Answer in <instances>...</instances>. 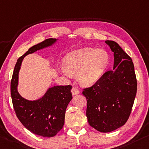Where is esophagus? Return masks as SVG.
<instances>
[{
	"label": "esophagus",
	"instance_id": "obj_1",
	"mask_svg": "<svg viewBox=\"0 0 149 149\" xmlns=\"http://www.w3.org/2000/svg\"><path fill=\"white\" fill-rule=\"evenodd\" d=\"M72 95H77V94H78V93H79V89H77V88H76V87H72Z\"/></svg>",
	"mask_w": 149,
	"mask_h": 149
}]
</instances>
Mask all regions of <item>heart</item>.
<instances>
[{
  "instance_id": "b5f03b06",
  "label": "heart",
  "mask_w": 149,
  "mask_h": 149,
  "mask_svg": "<svg viewBox=\"0 0 149 149\" xmlns=\"http://www.w3.org/2000/svg\"><path fill=\"white\" fill-rule=\"evenodd\" d=\"M109 62V56L103 49L91 48L73 51L65 56L63 62L65 75L77 74L80 84L85 86L95 84L102 76Z\"/></svg>"
}]
</instances>
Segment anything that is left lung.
I'll list each match as a JSON object with an SVG mask.
<instances>
[{
	"label": "left lung",
	"instance_id": "1",
	"mask_svg": "<svg viewBox=\"0 0 149 149\" xmlns=\"http://www.w3.org/2000/svg\"><path fill=\"white\" fill-rule=\"evenodd\" d=\"M114 52L113 70L82 93L87 99L86 116L89 125L108 133L124 125L129 119L135 98L137 81L131 57L117 42L105 41Z\"/></svg>",
	"mask_w": 149,
	"mask_h": 149
}]
</instances>
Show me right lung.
Segmentation results:
<instances>
[{
  "mask_svg": "<svg viewBox=\"0 0 149 149\" xmlns=\"http://www.w3.org/2000/svg\"><path fill=\"white\" fill-rule=\"evenodd\" d=\"M55 41L56 39L53 38L45 40L28 49L18 58L10 83L12 102L18 119L28 131L43 137H52L63 128L66 108L72 98V86H54L40 100L28 101L18 93V72L26 56L48 46Z\"/></svg>",
  "mask_w": 149,
  "mask_h": 149,
  "instance_id": "right-lung-1",
  "label": "right lung"
}]
</instances>
